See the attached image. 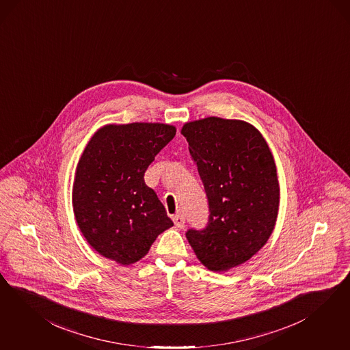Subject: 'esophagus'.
Listing matches in <instances>:
<instances>
[{"label":"esophagus","mask_w":350,"mask_h":350,"mask_svg":"<svg viewBox=\"0 0 350 350\" xmlns=\"http://www.w3.org/2000/svg\"><path fill=\"white\" fill-rule=\"evenodd\" d=\"M172 220H174L175 226H178V228H183L184 224H185V217H184V215L183 214L175 215V216L172 217Z\"/></svg>","instance_id":"1"}]
</instances>
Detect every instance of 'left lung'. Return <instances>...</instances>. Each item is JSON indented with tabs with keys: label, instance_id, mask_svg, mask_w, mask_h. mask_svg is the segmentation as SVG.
Returning a JSON list of instances; mask_svg holds the SVG:
<instances>
[{
	"label": "left lung",
	"instance_id": "8db88e82",
	"mask_svg": "<svg viewBox=\"0 0 350 350\" xmlns=\"http://www.w3.org/2000/svg\"><path fill=\"white\" fill-rule=\"evenodd\" d=\"M208 201V221L185 236L210 271L251 259L275 226L280 187L271 149L252 124L208 117L183 126Z\"/></svg>",
	"mask_w": 350,
	"mask_h": 350
}]
</instances>
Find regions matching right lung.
Returning <instances> with one entry per match:
<instances>
[{
    "label": "right lung",
    "mask_w": 350,
    "mask_h": 350,
    "mask_svg": "<svg viewBox=\"0 0 350 350\" xmlns=\"http://www.w3.org/2000/svg\"><path fill=\"white\" fill-rule=\"evenodd\" d=\"M175 134L170 124H108L91 137L72 198L82 234L103 256L130 265L174 226L144 174Z\"/></svg>",
    "instance_id": "obj_1"
}]
</instances>
